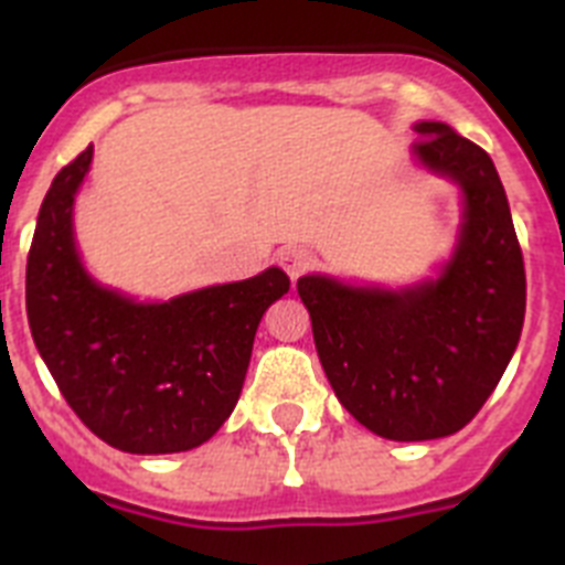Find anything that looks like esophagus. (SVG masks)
<instances>
[{"label":"esophagus","instance_id":"esophagus-1","mask_svg":"<svg viewBox=\"0 0 565 565\" xmlns=\"http://www.w3.org/2000/svg\"><path fill=\"white\" fill-rule=\"evenodd\" d=\"M279 266L286 268V274L291 279H299L306 271H311L313 263H317V257H313V252H308V248L302 246H286L279 248L277 254Z\"/></svg>","mask_w":565,"mask_h":565}]
</instances>
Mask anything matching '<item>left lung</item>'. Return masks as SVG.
<instances>
[{"label": "left lung", "mask_w": 565, "mask_h": 565, "mask_svg": "<svg viewBox=\"0 0 565 565\" xmlns=\"http://www.w3.org/2000/svg\"><path fill=\"white\" fill-rule=\"evenodd\" d=\"M413 154L461 186L463 223L447 266L411 288L299 277L333 393L391 441L452 436L495 391L521 339L526 271L507 192L478 143L441 121L416 124Z\"/></svg>", "instance_id": "1"}]
</instances>
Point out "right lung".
<instances>
[{
  "label": "right lung",
  "instance_id": "obj_1",
  "mask_svg": "<svg viewBox=\"0 0 565 565\" xmlns=\"http://www.w3.org/2000/svg\"><path fill=\"white\" fill-rule=\"evenodd\" d=\"M93 163L84 149L53 178L28 254L33 342L78 418L135 456L201 447L232 416L254 333L288 294L282 268L169 302H135L89 277L73 237V203Z\"/></svg>",
  "mask_w": 565,
  "mask_h": 565
}]
</instances>
